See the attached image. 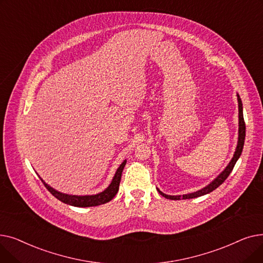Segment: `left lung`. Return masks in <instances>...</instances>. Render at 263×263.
<instances>
[{
  "label": "left lung",
  "mask_w": 263,
  "mask_h": 263,
  "mask_svg": "<svg viewBox=\"0 0 263 263\" xmlns=\"http://www.w3.org/2000/svg\"><path fill=\"white\" fill-rule=\"evenodd\" d=\"M238 96V102H239V137H238V145L236 148V151H234V155L233 158L231 159V161L229 162V164L226 166V168L220 173L214 180L208 184L206 186H204L201 190H198L194 193H190V194H185V195H176V196H172V195H166L164 194L163 192H161L159 189V193L160 194L167 198V199H172V200H179V199H191V198H196V197H200L203 196L205 194H209L212 191H214L215 189H217L220 184H222L226 179L228 178V176L230 175V173L232 172L234 165H236L237 161L239 160L241 154H242V150H243V146H244V141H245V122H244V117H243V106H242V101L240 96L237 93Z\"/></svg>",
  "instance_id": "1"
}]
</instances>
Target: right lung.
<instances>
[{
  "label": "right lung",
  "mask_w": 263,
  "mask_h": 263,
  "mask_svg": "<svg viewBox=\"0 0 263 263\" xmlns=\"http://www.w3.org/2000/svg\"><path fill=\"white\" fill-rule=\"evenodd\" d=\"M126 163H127V161L124 160L120 164V166L117 168V171L115 173V176L113 178L112 182H110V184L103 192L98 193V194H96V195L78 196V195L64 194V193H61L57 190H54L50 185H48L41 178H40V180L43 181V183L45 184L47 190L51 193V194L54 197H57L59 200L63 201L64 203L74 205V206H82V208H85V206L100 205V204L108 202L109 200H112L115 197V195L117 194L118 189H119L120 179H121V174H122V171H123V167H124V165H126Z\"/></svg>",
  "instance_id": "1"
}]
</instances>
